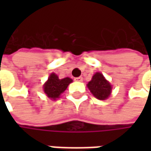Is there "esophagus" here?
Returning <instances> with one entry per match:
<instances>
[{"label":"esophagus","mask_w":151,"mask_h":151,"mask_svg":"<svg viewBox=\"0 0 151 151\" xmlns=\"http://www.w3.org/2000/svg\"><path fill=\"white\" fill-rule=\"evenodd\" d=\"M75 81H83V78H82L81 76L76 77V78H75Z\"/></svg>","instance_id":"1"}]
</instances>
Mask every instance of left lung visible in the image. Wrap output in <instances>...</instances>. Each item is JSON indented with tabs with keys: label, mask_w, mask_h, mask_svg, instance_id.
<instances>
[{
	"label": "left lung",
	"mask_w": 151,
	"mask_h": 151,
	"mask_svg": "<svg viewBox=\"0 0 151 151\" xmlns=\"http://www.w3.org/2000/svg\"><path fill=\"white\" fill-rule=\"evenodd\" d=\"M87 87L93 96L99 100H106L112 92V86L100 72H96L92 76Z\"/></svg>",
	"instance_id": "8db88e82"
}]
</instances>
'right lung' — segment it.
Wrapping results in <instances>:
<instances>
[{
	"label": "right lung",
	"mask_w": 151,
	"mask_h": 151,
	"mask_svg": "<svg viewBox=\"0 0 151 151\" xmlns=\"http://www.w3.org/2000/svg\"><path fill=\"white\" fill-rule=\"evenodd\" d=\"M71 82H72V79L69 77L59 79V76L56 74L52 73L48 81L44 85V93L50 99L56 100L66 90L67 86Z\"/></svg>",
	"instance_id": "1"
}]
</instances>
